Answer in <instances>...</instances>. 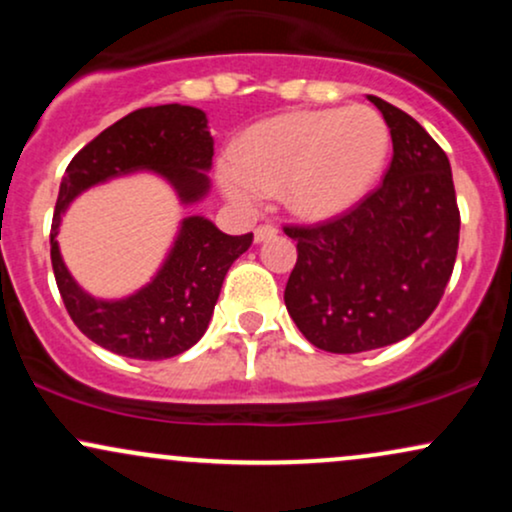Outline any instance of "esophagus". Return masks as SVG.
<instances>
[{
  "label": "esophagus",
  "instance_id": "obj_1",
  "mask_svg": "<svg viewBox=\"0 0 512 512\" xmlns=\"http://www.w3.org/2000/svg\"><path fill=\"white\" fill-rule=\"evenodd\" d=\"M279 233V228L272 226V223H262V226L255 228V243H264V240L274 238Z\"/></svg>",
  "mask_w": 512,
  "mask_h": 512
}]
</instances>
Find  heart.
Segmentation results:
<instances>
[{
	"label": "heart",
	"mask_w": 512,
	"mask_h": 512,
	"mask_svg": "<svg viewBox=\"0 0 512 512\" xmlns=\"http://www.w3.org/2000/svg\"><path fill=\"white\" fill-rule=\"evenodd\" d=\"M390 127L368 105L298 110L257 122L221 168L223 195L243 209L279 192L305 221L342 216L366 199L390 158Z\"/></svg>",
	"instance_id": "1"
}]
</instances>
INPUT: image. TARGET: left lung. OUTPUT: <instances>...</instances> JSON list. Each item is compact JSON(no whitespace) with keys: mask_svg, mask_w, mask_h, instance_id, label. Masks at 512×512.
Instances as JSON below:
<instances>
[{"mask_svg":"<svg viewBox=\"0 0 512 512\" xmlns=\"http://www.w3.org/2000/svg\"><path fill=\"white\" fill-rule=\"evenodd\" d=\"M368 101L392 137L383 185L339 219L284 228L298 250L286 310L310 344L332 354L380 349L419 330L443 298L460 243L445 151L404 110Z\"/></svg>","mask_w":512,"mask_h":512,"instance_id":"obj_1","label":"left lung"}]
</instances>
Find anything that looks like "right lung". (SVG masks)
Returning <instances> with one entry per match:
<instances>
[{"instance_id": "1", "label": "right lung", "mask_w": 512, "mask_h": 512, "mask_svg": "<svg viewBox=\"0 0 512 512\" xmlns=\"http://www.w3.org/2000/svg\"><path fill=\"white\" fill-rule=\"evenodd\" d=\"M214 139L204 110L168 103L134 110L103 129L72 158L60 182L50 233L57 289L74 325L117 356L161 361L195 346L207 332L231 264L252 245V233L228 236L207 216H185L166 260L149 284L122 298H98L81 289L62 260V216L81 192L132 173L166 180L182 207L209 195Z\"/></svg>"}]
</instances>
